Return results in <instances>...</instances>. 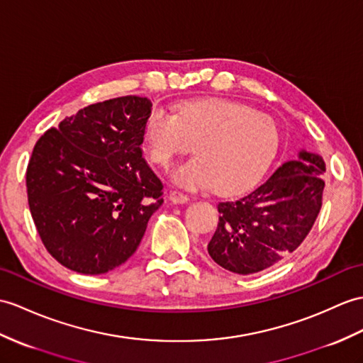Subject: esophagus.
<instances>
[{"label":"esophagus","instance_id":"esophagus-1","mask_svg":"<svg viewBox=\"0 0 363 363\" xmlns=\"http://www.w3.org/2000/svg\"><path fill=\"white\" fill-rule=\"evenodd\" d=\"M168 199H170L173 204H185V202L190 201V198L187 195H184V193H181L178 190H172L170 195H168Z\"/></svg>","mask_w":363,"mask_h":363}]
</instances>
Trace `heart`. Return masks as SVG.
Wrapping results in <instances>:
<instances>
[{"mask_svg": "<svg viewBox=\"0 0 363 363\" xmlns=\"http://www.w3.org/2000/svg\"><path fill=\"white\" fill-rule=\"evenodd\" d=\"M150 161L168 168L195 143L196 156L172 172L187 189L215 185L224 195H240L263 178L278 148L271 117L225 97L193 99L170 114L155 109L143 126Z\"/></svg>", "mask_w": 363, "mask_h": 363, "instance_id": "b5f03b06", "label": "heart"}]
</instances>
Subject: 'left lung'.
Wrapping results in <instances>:
<instances>
[{
    "label": "left lung",
    "mask_w": 363,
    "mask_h": 363,
    "mask_svg": "<svg viewBox=\"0 0 363 363\" xmlns=\"http://www.w3.org/2000/svg\"><path fill=\"white\" fill-rule=\"evenodd\" d=\"M326 172L322 156L301 150L255 190L218 204L220 223L207 250L216 264L249 275L296 250L322 208Z\"/></svg>",
    "instance_id": "8db88e82"
}]
</instances>
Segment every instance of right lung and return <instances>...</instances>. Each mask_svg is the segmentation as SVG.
Listing matches in <instances>:
<instances>
[{
	"label": "right lung",
	"mask_w": 363,
	"mask_h": 363,
	"mask_svg": "<svg viewBox=\"0 0 363 363\" xmlns=\"http://www.w3.org/2000/svg\"><path fill=\"white\" fill-rule=\"evenodd\" d=\"M147 97L89 105L48 130L26 172L32 220L45 247L74 272L123 264L162 206V189L142 157Z\"/></svg>",
	"instance_id": "obj_1"
}]
</instances>
